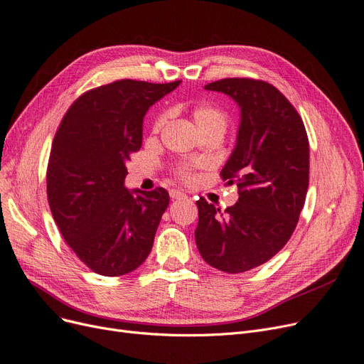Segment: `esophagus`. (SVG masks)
Masks as SVG:
<instances>
[{
	"label": "esophagus",
	"mask_w": 364,
	"mask_h": 364,
	"mask_svg": "<svg viewBox=\"0 0 364 364\" xmlns=\"http://www.w3.org/2000/svg\"><path fill=\"white\" fill-rule=\"evenodd\" d=\"M169 195H171L172 199H186V198H187L186 193H183V192H180V191H171Z\"/></svg>",
	"instance_id": "esophagus-1"
}]
</instances>
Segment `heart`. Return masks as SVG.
<instances>
[{
  "instance_id": "obj_1",
  "label": "heart",
  "mask_w": 364,
  "mask_h": 364,
  "mask_svg": "<svg viewBox=\"0 0 364 364\" xmlns=\"http://www.w3.org/2000/svg\"><path fill=\"white\" fill-rule=\"evenodd\" d=\"M191 115H192V119H193V123L199 133H205L210 130H216V132L223 133L226 129L225 114L220 109H218V107H214L211 105L195 106ZM164 123H165V117L157 118L156 124H154V130H159ZM178 175L183 180H189L191 178V168H180Z\"/></svg>"
}]
</instances>
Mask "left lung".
I'll list each match as a JSON object with an SVG mask.
<instances>
[{"label":"left lung","mask_w":364,"mask_h":364,"mask_svg":"<svg viewBox=\"0 0 364 364\" xmlns=\"http://www.w3.org/2000/svg\"><path fill=\"white\" fill-rule=\"evenodd\" d=\"M204 88L240 107L235 146L220 172L240 196L225 211L196 200L195 240L207 264L243 273L272 259L297 226L309 186V141L294 106L264 80L228 77Z\"/></svg>","instance_id":"obj_1"}]
</instances>
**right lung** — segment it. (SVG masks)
Listing matches in <instances>:
<instances>
[{"mask_svg":"<svg viewBox=\"0 0 364 364\" xmlns=\"http://www.w3.org/2000/svg\"><path fill=\"white\" fill-rule=\"evenodd\" d=\"M181 84L123 79L82 94L65 112L48 165V200L76 257L102 276H123L151 252L169 205L164 187L127 189L126 161L142 145L146 111Z\"/></svg>","mask_w":364,"mask_h":364,"instance_id":"obj_1","label":"right lung"}]
</instances>
